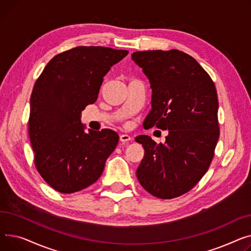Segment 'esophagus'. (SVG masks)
Returning a JSON list of instances; mask_svg holds the SVG:
<instances>
[{
	"label": "esophagus",
	"mask_w": 251,
	"mask_h": 251,
	"mask_svg": "<svg viewBox=\"0 0 251 251\" xmlns=\"http://www.w3.org/2000/svg\"><path fill=\"white\" fill-rule=\"evenodd\" d=\"M120 141H121L122 143L126 144V143H128L129 141H131V137H130L129 135H127V134H123V135H121V137H120Z\"/></svg>",
	"instance_id": "1"
}]
</instances>
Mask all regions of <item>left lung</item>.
<instances>
[{
	"label": "left lung",
	"mask_w": 251,
	"mask_h": 251,
	"mask_svg": "<svg viewBox=\"0 0 251 251\" xmlns=\"http://www.w3.org/2000/svg\"><path fill=\"white\" fill-rule=\"evenodd\" d=\"M131 60L152 89L143 126L168 129L164 144L136 138L145 149L138 180L154 197L177 198L201 180L214 157L220 135L215 84L193 56L177 50L136 51Z\"/></svg>",
	"instance_id": "left-lung-1"
}]
</instances>
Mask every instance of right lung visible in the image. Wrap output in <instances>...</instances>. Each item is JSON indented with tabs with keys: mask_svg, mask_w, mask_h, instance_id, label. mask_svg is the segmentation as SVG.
<instances>
[{
	"mask_svg": "<svg viewBox=\"0 0 251 251\" xmlns=\"http://www.w3.org/2000/svg\"><path fill=\"white\" fill-rule=\"evenodd\" d=\"M127 50L77 47L56 54L36 80L30 97L29 138L41 177L62 194L93 184L119 143L114 130L88 129L81 114L98 97L110 68Z\"/></svg>",
	"mask_w": 251,
	"mask_h": 251,
	"instance_id": "add662e5",
	"label": "right lung"
}]
</instances>
